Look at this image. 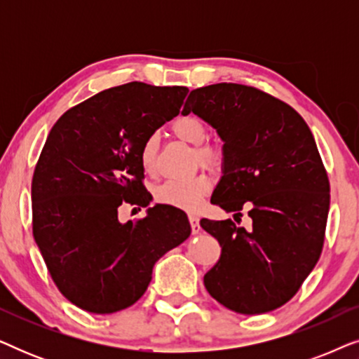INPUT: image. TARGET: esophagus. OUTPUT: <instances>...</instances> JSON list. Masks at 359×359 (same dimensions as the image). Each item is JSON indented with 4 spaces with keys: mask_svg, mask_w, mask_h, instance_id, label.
I'll return each mask as SVG.
<instances>
[{
    "mask_svg": "<svg viewBox=\"0 0 359 359\" xmlns=\"http://www.w3.org/2000/svg\"><path fill=\"white\" fill-rule=\"evenodd\" d=\"M189 224H191V230H193V233H199L201 232L199 219L196 217V215H189Z\"/></svg>",
    "mask_w": 359,
    "mask_h": 359,
    "instance_id": "34e87169",
    "label": "esophagus"
}]
</instances>
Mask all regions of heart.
<instances>
[{
    "mask_svg": "<svg viewBox=\"0 0 359 359\" xmlns=\"http://www.w3.org/2000/svg\"><path fill=\"white\" fill-rule=\"evenodd\" d=\"M171 132L178 139L196 147V161L208 166L210 170H219L224 165V149L219 144H209L208 127L199 117L186 114L180 116L171 122ZM158 154V139L149 135L142 142L139 150V161L145 173H154ZM210 178L205 173H198L186 180H168L158 186L155 198L158 203L173 205L176 209L196 210L201 201L210 191Z\"/></svg>",
    "mask_w": 359,
    "mask_h": 359,
    "instance_id": "b5f03b06",
    "label": "heart"
}]
</instances>
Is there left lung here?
I'll use <instances>...</instances> for the list:
<instances>
[{
    "label": "left lung",
    "mask_w": 359,
    "mask_h": 359,
    "mask_svg": "<svg viewBox=\"0 0 359 359\" xmlns=\"http://www.w3.org/2000/svg\"><path fill=\"white\" fill-rule=\"evenodd\" d=\"M193 111L224 140L222 178L210 203L233 219H201L222 252L204 276L215 301L247 316L291 301L320 258L330 183L316 140L297 111L258 88L217 83L189 93Z\"/></svg>",
    "instance_id": "obj_1"
}]
</instances>
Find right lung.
<instances>
[{
  "mask_svg": "<svg viewBox=\"0 0 359 359\" xmlns=\"http://www.w3.org/2000/svg\"><path fill=\"white\" fill-rule=\"evenodd\" d=\"M184 86L132 81L68 109L48 134L32 176V233L63 296L83 311L130 307L149 287L154 264L191 233L173 205L156 204L122 224V205L147 208L142 142L173 119Z\"/></svg>",
  "mask_w": 359,
  "mask_h": 359,
  "instance_id": "1",
  "label": "right lung"
}]
</instances>
